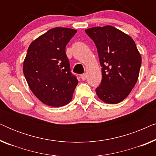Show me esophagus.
I'll return each instance as SVG.
<instances>
[{
  "instance_id": "esophagus-1",
  "label": "esophagus",
  "mask_w": 156,
  "mask_h": 156,
  "mask_svg": "<svg viewBox=\"0 0 156 156\" xmlns=\"http://www.w3.org/2000/svg\"><path fill=\"white\" fill-rule=\"evenodd\" d=\"M87 74H83L81 75V79H82V80H85L87 79Z\"/></svg>"
}]
</instances>
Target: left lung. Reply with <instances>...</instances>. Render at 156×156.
Returning a JSON list of instances; mask_svg holds the SVG:
<instances>
[{
	"instance_id": "obj_1",
	"label": "left lung",
	"mask_w": 156,
	"mask_h": 156,
	"mask_svg": "<svg viewBox=\"0 0 156 156\" xmlns=\"http://www.w3.org/2000/svg\"><path fill=\"white\" fill-rule=\"evenodd\" d=\"M97 46L102 80L96 89L98 97L106 104L122 101L137 82L141 56L129 35L112 25L85 30Z\"/></svg>"
}]
</instances>
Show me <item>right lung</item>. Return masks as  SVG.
I'll list each match as a JSON object with an SVG mask.
<instances>
[{"instance_id": "right-lung-1", "label": "right lung", "mask_w": 156, "mask_h": 156, "mask_svg": "<svg viewBox=\"0 0 156 156\" xmlns=\"http://www.w3.org/2000/svg\"><path fill=\"white\" fill-rule=\"evenodd\" d=\"M76 30L55 27L30 44L23 73L36 97L46 105L59 107L71 101L78 84L70 72L65 48Z\"/></svg>"}]
</instances>
